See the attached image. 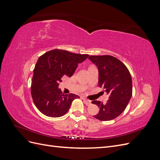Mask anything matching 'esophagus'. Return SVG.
<instances>
[{
    "mask_svg": "<svg viewBox=\"0 0 160 160\" xmlns=\"http://www.w3.org/2000/svg\"><path fill=\"white\" fill-rule=\"evenodd\" d=\"M83 101H84L85 104L87 105H89L91 104V101H89V100H88V99H85V98H83Z\"/></svg>",
    "mask_w": 160,
    "mask_h": 160,
    "instance_id": "esophagus-1",
    "label": "esophagus"
}]
</instances>
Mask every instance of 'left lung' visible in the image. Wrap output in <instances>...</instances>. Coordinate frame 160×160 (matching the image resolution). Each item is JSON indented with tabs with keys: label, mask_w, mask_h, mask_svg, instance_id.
Returning <instances> with one entry per match:
<instances>
[{
	"label": "left lung",
	"mask_w": 160,
	"mask_h": 160,
	"mask_svg": "<svg viewBox=\"0 0 160 160\" xmlns=\"http://www.w3.org/2000/svg\"><path fill=\"white\" fill-rule=\"evenodd\" d=\"M89 60L98 67L99 88L109 95L106 103L93 101L99 108L93 117L101 121L112 120L126 108L132 95V79L123 62L111 55H92Z\"/></svg>",
	"instance_id": "8db88e82"
}]
</instances>
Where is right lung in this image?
<instances>
[{"instance_id":"obj_1","label":"right lung","mask_w":160,"mask_h":160,"mask_svg":"<svg viewBox=\"0 0 160 160\" xmlns=\"http://www.w3.org/2000/svg\"><path fill=\"white\" fill-rule=\"evenodd\" d=\"M88 57L54 49L38 58L33 70L31 95L34 103L42 114L51 118L61 117L69 111L72 101L79 98L75 94H62L59 85L62 77H71L78 64Z\"/></svg>"}]
</instances>
